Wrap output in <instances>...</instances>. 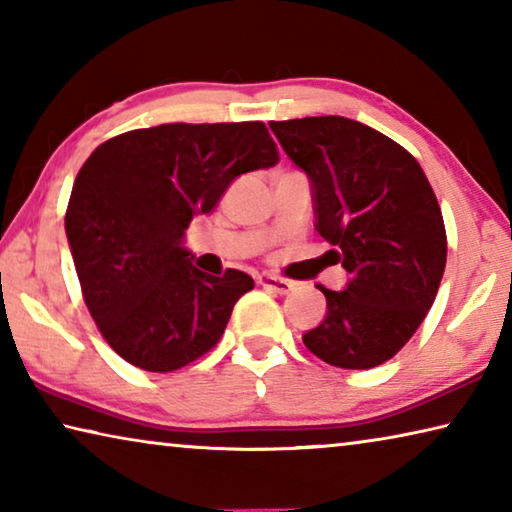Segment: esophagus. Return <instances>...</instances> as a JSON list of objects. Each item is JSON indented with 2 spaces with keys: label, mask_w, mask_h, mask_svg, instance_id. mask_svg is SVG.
<instances>
[{
  "label": "esophagus",
  "mask_w": 512,
  "mask_h": 512,
  "mask_svg": "<svg viewBox=\"0 0 512 512\" xmlns=\"http://www.w3.org/2000/svg\"><path fill=\"white\" fill-rule=\"evenodd\" d=\"M259 284H262V287L266 289V291H273V293H289L293 287H296V284H293L291 280H287V277H277V275H264V277H259Z\"/></svg>",
  "instance_id": "1"
}]
</instances>
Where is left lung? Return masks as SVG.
Instances as JSON below:
<instances>
[{
	"label": "left lung",
	"mask_w": 512,
	"mask_h": 512,
	"mask_svg": "<svg viewBox=\"0 0 512 512\" xmlns=\"http://www.w3.org/2000/svg\"><path fill=\"white\" fill-rule=\"evenodd\" d=\"M284 153L314 189L316 230L350 273L318 289L327 316L302 341L329 366L368 370L393 359L427 316L447 262L438 198L413 155L361 121H271Z\"/></svg>",
	"instance_id": "left-lung-1"
}]
</instances>
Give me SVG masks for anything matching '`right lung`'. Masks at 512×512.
<instances>
[{"instance_id": "right-lung-1", "label": "right lung", "mask_w": 512, "mask_h": 512, "mask_svg": "<svg viewBox=\"0 0 512 512\" xmlns=\"http://www.w3.org/2000/svg\"><path fill=\"white\" fill-rule=\"evenodd\" d=\"M277 160L262 121L137 128L92 151L74 180L65 232L85 305L121 359L171 372L219 343L255 282L237 268L198 271L185 230L237 176Z\"/></svg>"}]
</instances>
